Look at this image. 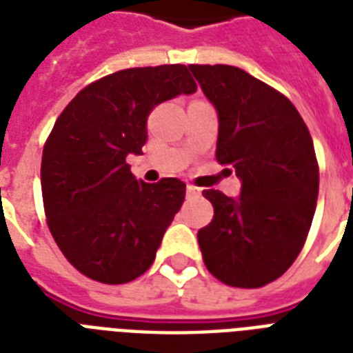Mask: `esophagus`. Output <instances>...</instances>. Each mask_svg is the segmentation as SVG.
<instances>
[{
    "instance_id": "esophagus-1",
    "label": "esophagus",
    "mask_w": 353,
    "mask_h": 353,
    "mask_svg": "<svg viewBox=\"0 0 353 353\" xmlns=\"http://www.w3.org/2000/svg\"><path fill=\"white\" fill-rule=\"evenodd\" d=\"M199 194H201V190H199L198 187H194V185H188V187H187V196H188V198H198Z\"/></svg>"
}]
</instances>
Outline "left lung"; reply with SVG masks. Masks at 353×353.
Segmentation results:
<instances>
[{
    "instance_id": "left-lung-1",
    "label": "left lung",
    "mask_w": 353,
    "mask_h": 353,
    "mask_svg": "<svg viewBox=\"0 0 353 353\" xmlns=\"http://www.w3.org/2000/svg\"><path fill=\"white\" fill-rule=\"evenodd\" d=\"M188 69L218 112L216 159L241 179L236 199L203 190L214 207L198 231L203 262L223 284L262 288L290 269L312 227L319 196L312 135L288 97L243 69Z\"/></svg>"
}]
</instances>
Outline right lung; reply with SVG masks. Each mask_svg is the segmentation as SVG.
<instances>
[{
  "label": "right lung",
  "mask_w": 353,
  "mask_h": 353,
  "mask_svg": "<svg viewBox=\"0 0 353 353\" xmlns=\"http://www.w3.org/2000/svg\"><path fill=\"white\" fill-rule=\"evenodd\" d=\"M198 85L187 65L130 68L91 82L52 126L41 155L47 225L68 262L102 284H126L154 263L187 185L135 179L128 154H143L157 104Z\"/></svg>",
  "instance_id": "1"
}]
</instances>
